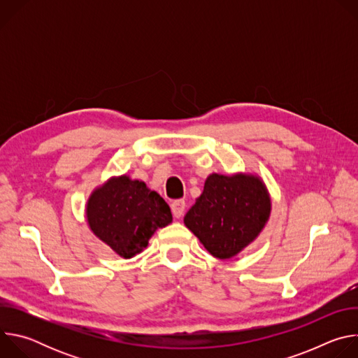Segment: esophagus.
<instances>
[{"mask_svg": "<svg viewBox=\"0 0 358 358\" xmlns=\"http://www.w3.org/2000/svg\"><path fill=\"white\" fill-rule=\"evenodd\" d=\"M185 210V201L184 199H176L171 202V211L176 218H181Z\"/></svg>", "mask_w": 358, "mask_h": 358, "instance_id": "34e87169", "label": "esophagus"}]
</instances>
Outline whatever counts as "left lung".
Segmentation results:
<instances>
[{
    "instance_id": "8db88e82",
    "label": "left lung",
    "mask_w": 358,
    "mask_h": 358,
    "mask_svg": "<svg viewBox=\"0 0 358 358\" xmlns=\"http://www.w3.org/2000/svg\"><path fill=\"white\" fill-rule=\"evenodd\" d=\"M271 214L265 184L255 176L211 174L184 224L218 259H229L259 235Z\"/></svg>"
}]
</instances>
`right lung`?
<instances>
[{"mask_svg": "<svg viewBox=\"0 0 358 358\" xmlns=\"http://www.w3.org/2000/svg\"><path fill=\"white\" fill-rule=\"evenodd\" d=\"M86 217L93 234L126 259L141 252L157 228L173 221L167 202L143 181L127 176L94 189Z\"/></svg>", "mask_w": 358, "mask_h": 358, "instance_id": "obj_1", "label": "right lung"}]
</instances>
